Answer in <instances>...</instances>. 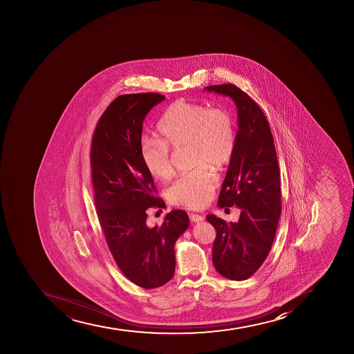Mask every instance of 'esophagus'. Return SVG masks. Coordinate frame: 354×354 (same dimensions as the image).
Segmentation results:
<instances>
[{"label": "esophagus", "instance_id": "34e87169", "mask_svg": "<svg viewBox=\"0 0 354 354\" xmlns=\"http://www.w3.org/2000/svg\"><path fill=\"white\" fill-rule=\"evenodd\" d=\"M190 219L191 222L199 223L203 222V217L201 216V215H198V214H190Z\"/></svg>", "mask_w": 354, "mask_h": 354}]
</instances>
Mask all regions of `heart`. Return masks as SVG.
I'll return each instance as SVG.
<instances>
[{"label":"heart","instance_id":"1","mask_svg":"<svg viewBox=\"0 0 354 354\" xmlns=\"http://www.w3.org/2000/svg\"><path fill=\"white\" fill-rule=\"evenodd\" d=\"M158 132L160 139L147 138L141 142L145 167L153 178L169 180L174 171L169 148L188 146L191 163L197 167L167 189V198L178 206H206L217 185L213 169L221 171L229 165L236 147L231 114L221 107L209 109L203 104L178 100L160 118Z\"/></svg>","mask_w":354,"mask_h":354}]
</instances>
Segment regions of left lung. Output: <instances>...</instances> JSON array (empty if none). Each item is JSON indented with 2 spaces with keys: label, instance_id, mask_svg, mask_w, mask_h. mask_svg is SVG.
Instances as JSON below:
<instances>
[{
  "label": "left lung",
  "instance_id": "obj_1",
  "mask_svg": "<svg viewBox=\"0 0 354 354\" xmlns=\"http://www.w3.org/2000/svg\"><path fill=\"white\" fill-rule=\"evenodd\" d=\"M206 91L229 96L238 107L236 147L219 194L218 206L241 210L236 223L215 215L207 221L216 230L213 263L233 281L248 279L268 256L281 216V183L275 145L266 116L249 95L232 84Z\"/></svg>",
  "mask_w": 354,
  "mask_h": 354
}]
</instances>
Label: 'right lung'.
Returning a JSON list of instances; mask_svg holds the SVG:
<instances>
[{
    "instance_id": "obj_1",
    "label": "right lung",
    "mask_w": 354,
    "mask_h": 354,
    "mask_svg": "<svg viewBox=\"0 0 354 354\" xmlns=\"http://www.w3.org/2000/svg\"><path fill=\"white\" fill-rule=\"evenodd\" d=\"M165 100L157 93L121 95L100 116L91 148L98 221L116 265L127 279L156 288L176 272L174 244L189 226L185 210H172L163 224H147L148 208H162L153 176L140 156L142 123Z\"/></svg>"
}]
</instances>
